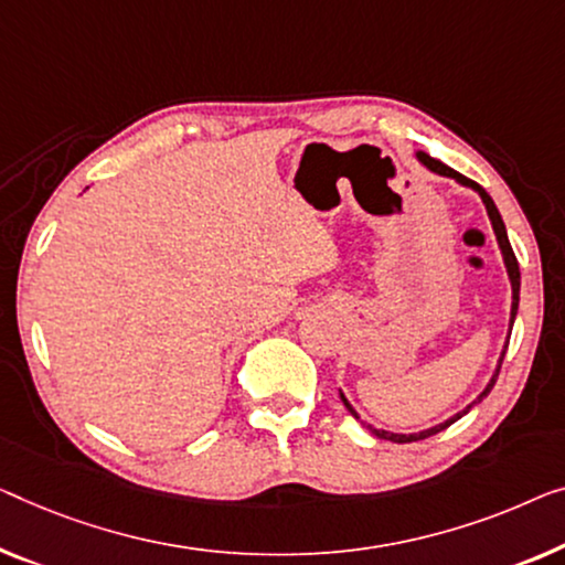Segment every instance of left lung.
Listing matches in <instances>:
<instances>
[{
    "label": "left lung",
    "mask_w": 565,
    "mask_h": 565,
    "mask_svg": "<svg viewBox=\"0 0 565 565\" xmlns=\"http://www.w3.org/2000/svg\"><path fill=\"white\" fill-rule=\"evenodd\" d=\"M416 159H418V162L424 164V167H428V170H431V172L441 174V177H451V180H457L459 184H465V188H471V190L477 192L479 198H482L484 207H487V215H490V221H492V231H494V235H498V246H500V250H502V260H504V268H508L510 286H512V309H510V332H512V324H515V317H518V301H520V266H518V258H515V254H512V246H510L508 231H504V223H502V215H500L498 205H494V200H492L490 195H487V190H484V188H479V184H477L475 180H469V177L459 174L457 170H451V167H446L444 162H439V159L428 157L426 151H416ZM510 332H508V340H504V350H502V355H500V360H498V367H494V373H492V377H490V383H487V388H484L482 393H479L477 398L471 401L465 411H459V414H454L451 418H446L444 424H439V426H431V428H426V431H418V434H391V431H383V428H373V426H370V424H365L367 431H373V434L377 436V439H385V441H395V444H411V441L428 439V436H434V434L444 431V428H446V426H451L454 420H459L461 416L469 414V411L475 408L479 401H482V398H487V395H490V391L494 388V383H498V375H500V367H502L504 352H508ZM340 398H342V403H344V408H348L350 414L355 416V418H360V416H358V411L350 406V401L344 398L342 393H340Z\"/></svg>",
    "instance_id": "1"
}]
</instances>
